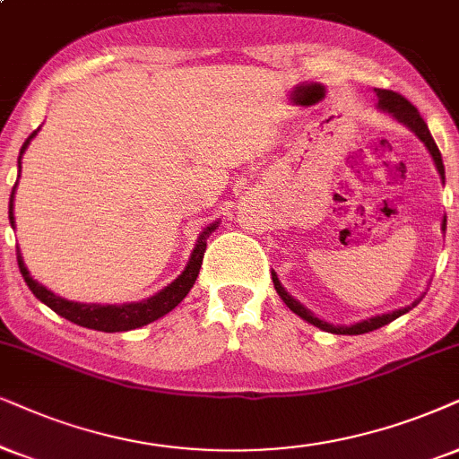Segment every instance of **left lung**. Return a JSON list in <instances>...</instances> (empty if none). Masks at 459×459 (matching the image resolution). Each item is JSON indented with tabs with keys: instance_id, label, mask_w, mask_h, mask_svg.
Wrapping results in <instances>:
<instances>
[{
	"instance_id": "obj_1",
	"label": "left lung",
	"mask_w": 459,
	"mask_h": 459,
	"mask_svg": "<svg viewBox=\"0 0 459 459\" xmlns=\"http://www.w3.org/2000/svg\"><path fill=\"white\" fill-rule=\"evenodd\" d=\"M375 92H377V108H379L381 112L392 114L394 118L398 120V123H403L404 126H409V129L413 131L415 135L420 137L423 143H426L428 152L432 154L434 165H437V169L440 173V179H443V182H445V167H443V159H440L438 146H437V143H434V139L430 135V129H428V125L423 123V118L420 116V112H417V108L411 101L404 100L403 95H398V92H394V91L375 89ZM445 226H446V220L443 218V224H440V229L445 230ZM273 286H275L277 294H280L283 303L290 307V311H294L299 317H303L305 322L313 324V326H317L320 330H326V333H333V334H364V333H370V330H377V328L385 326V324L394 322V320H396V317L404 316V313H409L421 300V299L415 300L413 305L403 307V309H396V311L384 313V316H375V317H368V320L351 324V326H333V324L324 322V320H320V317L313 316V313L307 309L305 305H300L299 300L292 297V294H288L286 288H283L281 283H280V280H277L275 273H273Z\"/></svg>"
}]
</instances>
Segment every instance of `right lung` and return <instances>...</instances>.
I'll use <instances>...</instances> for the list:
<instances>
[{
    "label": "right lung",
    "instance_id": "add662e5",
    "mask_svg": "<svg viewBox=\"0 0 459 459\" xmlns=\"http://www.w3.org/2000/svg\"><path fill=\"white\" fill-rule=\"evenodd\" d=\"M38 131H33L31 135L25 139V143H22L21 154H19V176H21L22 152L27 150L29 142H31V139L38 135ZM14 190H16V184L13 188V195H10V212H8V218H10V224H13V229H14V213H13V210H14V207H13ZM216 226H218V222L210 224L199 235L193 254H190L186 269L179 273V275L169 283V286L162 288L160 292L154 294V297H150L146 300H139V303H125V305L74 303V300L56 297L55 292H50L48 288L42 286V283H38L31 275H29L27 266H25V263H22L19 246H16V260H19L21 275L29 286V290L36 294L38 300H42L44 305H48L50 309L55 313H59L61 317H65V320L78 324V326H84V328H91V330H101V333H125V330L142 328L150 322L159 320V317L167 316V313H169L171 309H176V307L182 303L184 297H186V294L190 292V288L195 286L196 277H199V269L203 264V254H205V247H207V237H210L213 230H216Z\"/></svg>",
    "mask_w": 459,
    "mask_h": 459
}]
</instances>
